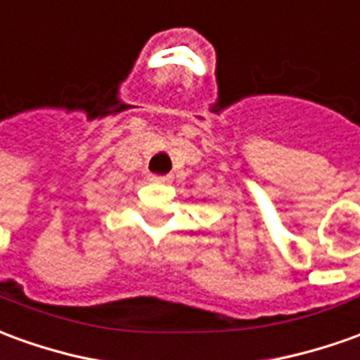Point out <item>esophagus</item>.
<instances>
[{
	"label": "esophagus",
	"instance_id": "esophagus-1",
	"mask_svg": "<svg viewBox=\"0 0 360 360\" xmlns=\"http://www.w3.org/2000/svg\"><path fill=\"white\" fill-rule=\"evenodd\" d=\"M152 181H154V183H160V185H169V183H172V177H169V175H154Z\"/></svg>",
	"mask_w": 360,
	"mask_h": 360
}]
</instances>
